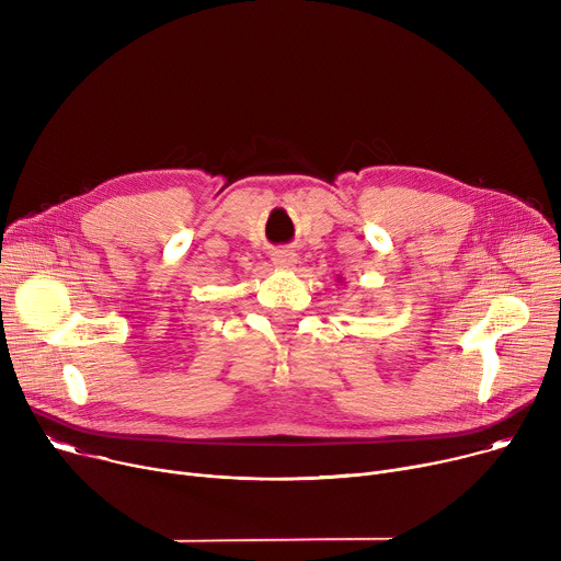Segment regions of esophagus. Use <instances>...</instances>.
<instances>
[{"label": "esophagus", "mask_w": 561, "mask_h": 561, "mask_svg": "<svg viewBox=\"0 0 561 561\" xmlns=\"http://www.w3.org/2000/svg\"><path fill=\"white\" fill-rule=\"evenodd\" d=\"M274 265L280 270H294L296 253L291 249H278L274 251Z\"/></svg>", "instance_id": "34e87169"}]
</instances>
